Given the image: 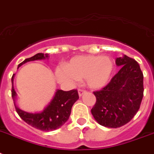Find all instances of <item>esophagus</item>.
I'll list each match as a JSON object with an SVG mask.
<instances>
[{"mask_svg":"<svg viewBox=\"0 0 154 154\" xmlns=\"http://www.w3.org/2000/svg\"><path fill=\"white\" fill-rule=\"evenodd\" d=\"M85 92H86V90L81 89V88H79V89H78V94H79V97L83 96V94H85Z\"/></svg>","mask_w":154,"mask_h":154,"instance_id":"esophagus-1","label":"esophagus"}]
</instances>
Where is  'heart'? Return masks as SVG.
Segmentation results:
<instances>
[{
  "mask_svg": "<svg viewBox=\"0 0 154 154\" xmlns=\"http://www.w3.org/2000/svg\"><path fill=\"white\" fill-rule=\"evenodd\" d=\"M114 64L107 56L79 55L73 57L66 65L55 69L57 80L61 83L73 85L78 80L85 79L87 85L99 89L108 83Z\"/></svg>",
  "mask_w": 154,
  "mask_h": 154,
  "instance_id": "1",
  "label": "heart"
}]
</instances>
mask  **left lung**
Masks as SVG:
<instances>
[{"label": "left lung", "mask_w": 154, "mask_h": 154, "mask_svg": "<svg viewBox=\"0 0 154 154\" xmlns=\"http://www.w3.org/2000/svg\"><path fill=\"white\" fill-rule=\"evenodd\" d=\"M121 66L107 85L94 92L97 102L91 110L99 124L117 128L134 118L142 103L144 86L143 73L135 60L127 55L117 57Z\"/></svg>", "instance_id": "8db88e82"}]
</instances>
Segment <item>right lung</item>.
Here are the masks:
<instances>
[{"label": "right lung", "mask_w": 154, "mask_h": 154, "mask_svg": "<svg viewBox=\"0 0 154 154\" xmlns=\"http://www.w3.org/2000/svg\"><path fill=\"white\" fill-rule=\"evenodd\" d=\"M48 57V54L42 53L36 54L33 57L26 58L23 62L19 64L18 68L23 64L30 61L35 60L46 59ZM13 77H12V83L13 84ZM16 93L12 85V100H16ZM79 99L78 92L77 89L70 91H63L57 89L52 100L45 109L39 113H29L22 111L15 104V108L20 117L30 126L36 129L42 131H54L62 127L65 122L69 119L70 116L71 109L76 101Z\"/></svg>", "instance_id": "1"}]
</instances>
